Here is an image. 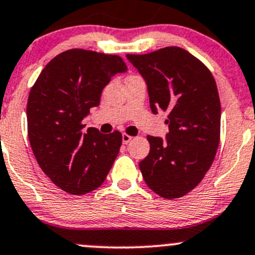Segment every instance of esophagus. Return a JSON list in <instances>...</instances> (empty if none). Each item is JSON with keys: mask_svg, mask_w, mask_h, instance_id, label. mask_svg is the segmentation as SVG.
<instances>
[{"mask_svg": "<svg viewBox=\"0 0 255 255\" xmlns=\"http://www.w3.org/2000/svg\"><path fill=\"white\" fill-rule=\"evenodd\" d=\"M130 139H132V137H130V135H128V134H126V133H123L122 134V142H123V144H128L130 142Z\"/></svg>", "mask_w": 255, "mask_h": 255, "instance_id": "esophagus-1", "label": "esophagus"}]
</instances>
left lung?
Instances as JSON below:
<instances>
[{
    "label": "left lung",
    "mask_w": 255,
    "mask_h": 255,
    "mask_svg": "<svg viewBox=\"0 0 255 255\" xmlns=\"http://www.w3.org/2000/svg\"><path fill=\"white\" fill-rule=\"evenodd\" d=\"M127 59L148 87L154 115L169 111L166 137L148 135L150 150L139 163L145 184L164 199H179L197 186L220 143L221 104L210 70L179 47Z\"/></svg>",
    "instance_id": "obj_1"
}]
</instances>
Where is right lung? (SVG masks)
<instances>
[{"instance_id": "add662e5", "label": "right lung", "mask_w": 255, "mask_h": 255, "mask_svg": "<svg viewBox=\"0 0 255 255\" xmlns=\"http://www.w3.org/2000/svg\"><path fill=\"white\" fill-rule=\"evenodd\" d=\"M126 71L118 55L70 49L49 61L30 90L27 122L33 154L65 192L94 191L112 168L122 134H102L96 128L84 132L81 121L91 107L99 106L111 78Z\"/></svg>"}]
</instances>
